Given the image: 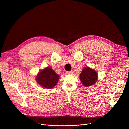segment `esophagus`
<instances>
[{"instance_id":"1","label":"esophagus","mask_w":129,"mask_h":129,"mask_svg":"<svg viewBox=\"0 0 129 129\" xmlns=\"http://www.w3.org/2000/svg\"><path fill=\"white\" fill-rule=\"evenodd\" d=\"M67 74H70V75H71V74H73V71H67Z\"/></svg>"}]
</instances>
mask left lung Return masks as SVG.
<instances>
[{
  "mask_svg": "<svg viewBox=\"0 0 129 129\" xmlns=\"http://www.w3.org/2000/svg\"><path fill=\"white\" fill-rule=\"evenodd\" d=\"M79 78L83 85L88 87L95 83L97 80L98 75L94 70L89 67H85L80 74Z\"/></svg>",
  "mask_w": 129,
  "mask_h": 129,
  "instance_id": "obj_1",
  "label": "left lung"
}]
</instances>
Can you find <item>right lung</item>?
I'll use <instances>...</instances> for the list:
<instances>
[{
    "mask_svg": "<svg viewBox=\"0 0 129 129\" xmlns=\"http://www.w3.org/2000/svg\"><path fill=\"white\" fill-rule=\"evenodd\" d=\"M59 77L51 67H46L38 73L36 80L41 86L50 89L57 85Z\"/></svg>",
    "mask_w": 129,
    "mask_h": 129,
    "instance_id": "add662e5",
    "label": "right lung"
}]
</instances>
